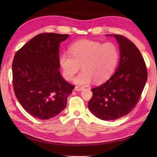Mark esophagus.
<instances>
[{
	"mask_svg": "<svg viewBox=\"0 0 157 157\" xmlns=\"http://www.w3.org/2000/svg\"><path fill=\"white\" fill-rule=\"evenodd\" d=\"M84 89V87H80V86H75L74 90L76 91H81Z\"/></svg>",
	"mask_w": 157,
	"mask_h": 157,
	"instance_id": "esophagus-1",
	"label": "esophagus"
}]
</instances>
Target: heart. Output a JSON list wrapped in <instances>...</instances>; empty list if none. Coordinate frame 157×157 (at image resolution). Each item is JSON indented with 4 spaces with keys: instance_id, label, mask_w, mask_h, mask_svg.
I'll return each mask as SVG.
<instances>
[{
    "instance_id": "b5f03b06",
    "label": "heart",
    "mask_w": 157,
    "mask_h": 157,
    "mask_svg": "<svg viewBox=\"0 0 157 157\" xmlns=\"http://www.w3.org/2000/svg\"><path fill=\"white\" fill-rule=\"evenodd\" d=\"M69 52L62 53L59 58L62 75L66 80H71L80 66L82 71L75 79V83L79 85L92 80L95 83L107 80L115 71L120 57L116 44L86 39L73 44Z\"/></svg>"
}]
</instances>
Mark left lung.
I'll return each mask as SVG.
<instances>
[{
    "instance_id": "left-lung-1",
    "label": "left lung",
    "mask_w": 157,
    "mask_h": 157,
    "mask_svg": "<svg viewBox=\"0 0 157 157\" xmlns=\"http://www.w3.org/2000/svg\"><path fill=\"white\" fill-rule=\"evenodd\" d=\"M107 36L115 37L119 44V64L107 82L91 89L88 107L101 120L113 121L127 115L136 105L147 82V71L134 44L119 34Z\"/></svg>"
}]
</instances>
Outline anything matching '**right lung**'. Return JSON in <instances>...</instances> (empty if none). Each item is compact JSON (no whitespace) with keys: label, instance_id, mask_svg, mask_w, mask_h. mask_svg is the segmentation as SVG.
<instances>
[{"label":"right lung","instance_id":"right-lung-1","mask_svg":"<svg viewBox=\"0 0 157 157\" xmlns=\"http://www.w3.org/2000/svg\"><path fill=\"white\" fill-rule=\"evenodd\" d=\"M68 34L42 33L16 52L12 62L13 87L23 109L46 120L57 116L67 104L74 86L59 72V44Z\"/></svg>","mask_w":157,"mask_h":157}]
</instances>
